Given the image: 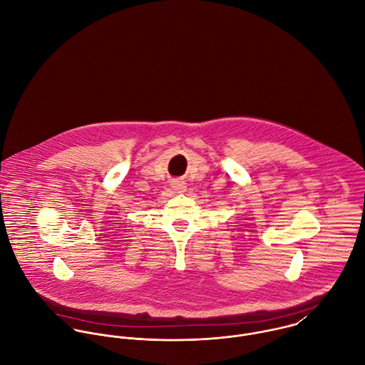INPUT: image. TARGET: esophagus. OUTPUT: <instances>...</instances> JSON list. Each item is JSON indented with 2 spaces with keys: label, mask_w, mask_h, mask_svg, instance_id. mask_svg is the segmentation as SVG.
<instances>
[{
  "label": "esophagus",
  "mask_w": 365,
  "mask_h": 365,
  "mask_svg": "<svg viewBox=\"0 0 365 365\" xmlns=\"http://www.w3.org/2000/svg\"><path fill=\"white\" fill-rule=\"evenodd\" d=\"M173 188L178 192H182V191H185V182L184 181H174Z\"/></svg>",
  "instance_id": "obj_1"
}]
</instances>
